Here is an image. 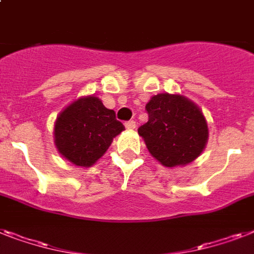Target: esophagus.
<instances>
[{
    "mask_svg": "<svg viewBox=\"0 0 254 254\" xmlns=\"http://www.w3.org/2000/svg\"><path fill=\"white\" fill-rule=\"evenodd\" d=\"M125 127H127V129H129V130H133V129H135V121L134 120L127 121V123H125Z\"/></svg>",
    "mask_w": 254,
    "mask_h": 254,
    "instance_id": "obj_1",
    "label": "esophagus"
}]
</instances>
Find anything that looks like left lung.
<instances>
[{
    "label": "left lung",
    "instance_id": "left-lung-1",
    "mask_svg": "<svg viewBox=\"0 0 254 254\" xmlns=\"http://www.w3.org/2000/svg\"><path fill=\"white\" fill-rule=\"evenodd\" d=\"M148 121L138 129L148 152L164 167L187 166L205 150L209 127L199 107L180 94L154 95Z\"/></svg>",
    "mask_w": 254,
    "mask_h": 254
}]
</instances>
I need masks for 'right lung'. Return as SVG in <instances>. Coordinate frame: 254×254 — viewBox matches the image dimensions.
Masks as SVG:
<instances>
[{
	"label": "right lung",
	"mask_w": 254,
	"mask_h": 254,
	"mask_svg": "<svg viewBox=\"0 0 254 254\" xmlns=\"http://www.w3.org/2000/svg\"><path fill=\"white\" fill-rule=\"evenodd\" d=\"M125 127L95 95L80 96L60 112L55 123L57 151L74 166H94Z\"/></svg>",
	"instance_id": "add662e5"
}]
</instances>
